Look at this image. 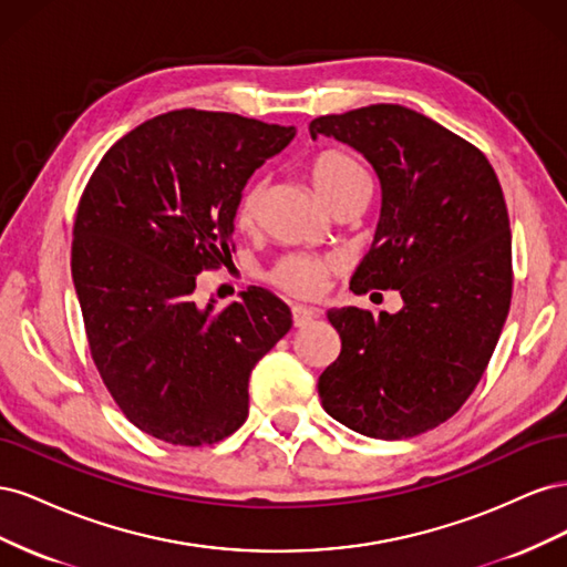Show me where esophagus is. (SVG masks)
I'll list each match as a JSON object with an SVG mask.
<instances>
[{
    "instance_id": "34e87169",
    "label": "esophagus",
    "mask_w": 567,
    "mask_h": 567,
    "mask_svg": "<svg viewBox=\"0 0 567 567\" xmlns=\"http://www.w3.org/2000/svg\"><path fill=\"white\" fill-rule=\"evenodd\" d=\"M290 317H293V326H296V329H302V326H307L312 319H317V312L312 310V307L293 305V307H290Z\"/></svg>"
}]
</instances>
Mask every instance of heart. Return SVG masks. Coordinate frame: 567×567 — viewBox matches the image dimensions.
Wrapping results in <instances>:
<instances>
[{
    "mask_svg": "<svg viewBox=\"0 0 567 567\" xmlns=\"http://www.w3.org/2000/svg\"><path fill=\"white\" fill-rule=\"evenodd\" d=\"M307 173L315 184L321 198L331 205L354 196L369 188V175L357 158L340 148H321L307 161ZM265 198V182L262 179H248L234 203V227L238 231H252L260 221ZM338 269L336 260L329 257H317L307 252H288L279 257L267 271V281L284 290V293L293 298H317L326 284V277Z\"/></svg>",
    "mask_w": 567,
    "mask_h": 567,
    "instance_id": "obj_1",
    "label": "heart"
}]
</instances>
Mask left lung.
<instances>
[{
  "instance_id": "obj_1",
  "label": "left lung",
  "mask_w": 567,
  "mask_h": 567,
  "mask_svg": "<svg viewBox=\"0 0 567 567\" xmlns=\"http://www.w3.org/2000/svg\"><path fill=\"white\" fill-rule=\"evenodd\" d=\"M310 134L362 151L383 186L379 229L350 288H392L404 300L398 315H326L340 354L319 375L321 406L367 437H416L471 398L508 317L502 184L477 146L398 104L315 117Z\"/></svg>"
}]
</instances>
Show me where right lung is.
I'll return each instance as SVG.
<instances>
[{"label": "right lung", "instance_id": "obj_1", "mask_svg": "<svg viewBox=\"0 0 567 567\" xmlns=\"http://www.w3.org/2000/svg\"><path fill=\"white\" fill-rule=\"evenodd\" d=\"M293 127L182 109L146 120L99 161L80 196L71 267L94 367L125 419L203 447L248 419L252 367L290 329L288 307L248 286L198 307L200 271L231 252L234 203Z\"/></svg>", "mask_w": 567, "mask_h": 567}]
</instances>
